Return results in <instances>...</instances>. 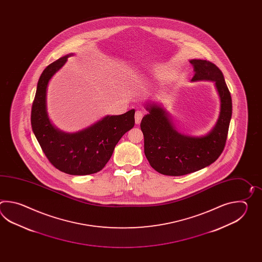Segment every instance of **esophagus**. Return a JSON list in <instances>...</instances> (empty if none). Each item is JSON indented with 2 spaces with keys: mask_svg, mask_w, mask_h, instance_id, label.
I'll return each instance as SVG.
<instances>
[{
  "mask_svg": "<svg viewBox=\"0 0 262 262\" xmlns=\"http://www.w3.org/2000/svg\"><path fill=\"white\" fill-rule=\"evenodd\" d=\"M144 115V112H141V111H137L135 113V120H136V123L139 124L141 122V119L143 118Z\"/></svg>",
  "mask_w": 262,
  "mask_h": 262,
  "instance_id": "34e87169",
  "label": "esophagus"
}]
</instances>
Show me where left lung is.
Here are the masks:
<instances>
[{
	"mask_svg": "<svg viewBox=\"0 0 262 262\" xmlns=\"http://www.w3.org/2000/svg\"><path fill=\"white\" fill-rule=\"evenodd\" d=\"M195 80H212L221 101L217 123L210 133L192 138L179 134L160 106H148L140 128L144 136V152L150 167L167 176L195 172L217 160L225 148L232 114V101L221 70L206 60H191Z\"/></svg>",
	"mask_w": 262,
	"mask_h": 262,
	"instance_id": "obj_1",
	"label": "left lung"
}]
</instances>
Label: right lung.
<instances>
[{
	"instance_id": "1",
	"label": "right lung",
	"mask_w": 262,
	"mask_h": 262,
	"mask_svg": "<svg viewBox=\"0 0 262 262\" xmlns=\"http://www.w3.org/2000/svg\"><path fill=\"white\" fill-rule=\"evenodd\" d=\"M67 58L64 56L51 62L41 74L32 106L31 123L41 149L53 167L70 175H89L104 168L119 140L133 128L135 110L122 115L106 116L78 133H62L54 128L47 114V87Z\"/></svg>"
}]
</instances>
